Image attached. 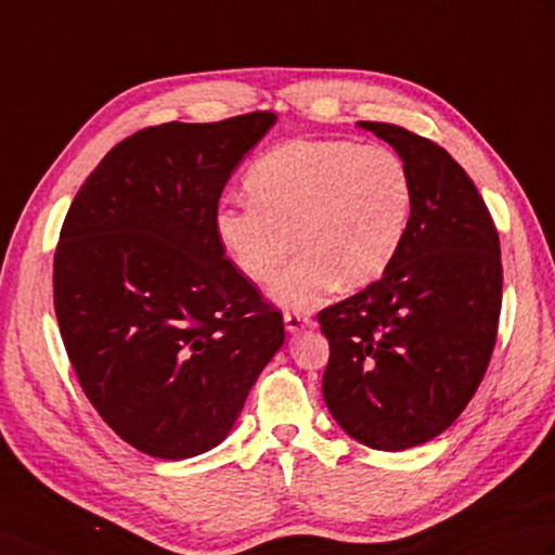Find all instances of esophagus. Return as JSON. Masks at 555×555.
<instances>
[{
    "mask_svg": "<svg viewBox=\"0 0 555 555\" xmlns=\"http://www.w3.org/2000/svg\"><path fill=\"white\" fill-rule=\"evenodd\" d=\"M283 321H286L288 333H298L302 328L312 326V317L305 312H283Z\"/></svg>",
    "mask_w": 555,
    "mask_h": 555,
    "instance_id": "1",
    "label": "esophagus"
}]
</instances>
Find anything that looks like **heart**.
<instances>
[{
	"label": "heart",
	"instance_id": "1",
	"mask_svg": "<svg viewBox=\"0 0 555 555\" xmlns=\"http://www.w3.org/2000/svg\"><path fill=\"white\" fill-rule=\"evenodd\" d=\"M250 201L217 210L219 243L243 274L269 283L274 300L314 309L340 283L362 288L395 262L414 212L404 160L345 139H293L269 149L246 175ZM299 241L295 242L294 236Z\"/></svg>",
	"mask_w": 555,
	"mask_h": 555
}]
</instances>
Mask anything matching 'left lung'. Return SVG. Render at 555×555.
I'll return each mask as SVG.
<instances>
[{
    "label": "left lung",
    "mask_w": 555,
    "mask_h": 555,
    "mask_svg": "<svg viewBox=\"0 0 555 555\" xmlns=\"http://www.w3.org/2000/svg\"><path fill=\"white\" fill-rule=\"evenodd\" d=\"M359 125L404 160L414 212L388 272L319 312L331 347L321 390L347 435L399 452L444 433L480 388L504 269L492 215L442 146L397 125Z\"/></svg>",
    "instance_id": "1"
}]
</instances>
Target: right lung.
I'll use <instances>...</instances> for the list:
<instances>
[{
	"mask_svg": "<svg viewBox=\"0 0 555 555\" xmlns=\"http://www.w3.org/2000/svg\"><path fill=\"white\" fill-rule=\"evenodd\" d=\"M272 111L165 122L113 146L73 198L54 309L82 392L139 452L189 459L229 435L283 345V317L224 257L215 217Z\"/></svg>",
	"mask_w": 555,
	"mask_h": 555,
	"instance_id": "add662e5",
	"label": "right lung"
}]
</instances>
